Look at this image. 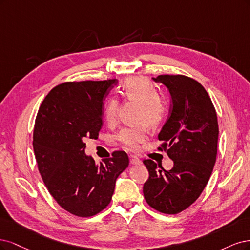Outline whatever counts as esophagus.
<instances>
[{"label": "esophagus", "mask_w": 250, "mask_h": 250, "mask_svg": "<svg viewBox=\"0 0 250 250\" xmlns=\"http://www.w3.org/2000/svg\"><path fill=\"white\" fill-rule=\"evenodd\" d=\"M130 163L132 165H139L141 164V160L136 156H130Z\"/></svg>", "instance_id": "esophagus-1"}]
</instances>
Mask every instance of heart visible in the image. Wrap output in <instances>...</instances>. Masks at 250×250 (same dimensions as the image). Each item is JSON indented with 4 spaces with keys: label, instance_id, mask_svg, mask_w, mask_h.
<instances>
[{
    "label": "heart",
    "instance_id": "1",
    "mask_svg": "<svg viewBox=\"0 0 250 250\" xmlns=\"http://www.w3.org/2000/svg\"><path fill=\"white\" fill-rule=\"evenodd\" d=\"M122 95L125 100L138 103L137 118L142 124L123 128L117 139L128 150H136L147 139V125H159L166 113V103L162 95L144 78L132 77L126 79L122 87ZM118 101L111 98L104 104V114L108 123H114L117 115Z\"/></svg>",
    "mask_w": 250,
    "mask_h": 250
}]
</instances>
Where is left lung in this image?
Returning <instances> with one entry per match:
<instances>
[{"label": "left lung", "instance_id": "left-lung-1", "mask_svg": "<svg viewBox=\"0 0 250 250\" xmlns=\"http://www.w3.org/2000/svg\"><path fill=\"white\" fill-rule=\"evenodd\" d=\"M163 84L171 98L169 116L158 135L160 150L166 149L173 167L165 170L144 160L149 172L144 183L146 203L164 214H178L190 207L204 191L216 162L218 122L205 88L186 76L152 78Z\"/></svg>", "mask_w": 250, "mask_h": 250}]
</instances>
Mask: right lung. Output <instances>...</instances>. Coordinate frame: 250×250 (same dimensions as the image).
I'll list each match as a JSON object with an SVG mask.
<instances>
[{"label":"right lung","instance_id":"obj_1","mask_svg":"<svg viewBox=\"0 0 250 250\" xmlns=\"http://www.w3.org/2000/svg\"><path fill=\"white\" fill-rule=\"evenodd\" d=\"M117 80L67 82L53 88L40 104L33 148L38 170L55 200L67 212L90 217L111 201L116 180L128 166L125 151L96 164L85 140L103 126L104 100Z\"/></svg>","mask_w":250,"mask_h":250}]
</instances>
